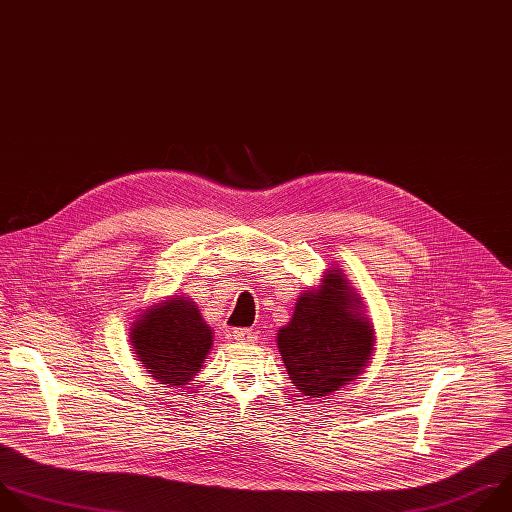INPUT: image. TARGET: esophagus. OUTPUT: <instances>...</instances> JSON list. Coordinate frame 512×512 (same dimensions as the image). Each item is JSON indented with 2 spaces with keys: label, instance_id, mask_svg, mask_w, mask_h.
I'll use <instances>...</instances> for the list:
<instances>
[{
  "label": "esophagus",
  "instance_id": "obj_1",
  "mask_svg": "<svg viewBox=\"0 0 512 512\" xmlns=\"http://www.w3.org/2000/svg\"><path fill=\"white\" fill-rule=\"evenodd\" d=\"M232 337L240 343H254L256 341V335H254L252 329H234Z\"/></svg>",
  "mask_w": 512,
  "mask_h": 512
}]
</instances>
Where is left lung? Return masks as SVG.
<instances>
[{"label": "left lung", "mask_w": 512, "mask_h": 512, "mask_svg": "<svg viewBox=\"0 0 512 512\" xmlns=\"http://www.w3.org/2000/svg\"><path fill=\"white\" fill-rule=\"evenodd\" d=\"M339 270L323 278L319 290H304L278 349L286 371L304 395L325 397L353 381L373 351V329L359 317V300Z\"/></svg>", "instance_id": "left-lung-1"}]
</instances>
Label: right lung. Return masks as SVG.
<instances>
[{
	"mask_svg": "<svg viewBox=\"0 0 512 512\" xmlns=\"http://www.w3.org/2000/svg\"><path fill=\"white\" fill-rule=\"evenodd\" d=\"M212 329L187 296L169 298L131 329L133 349L151 377L169 385H185L212 349Z\"/></svg>",
	"mask_w": 512,
	"mask_h": 512,
	"instance_id": "obj_1",
	"label": "right lung"
}]
</instances>
